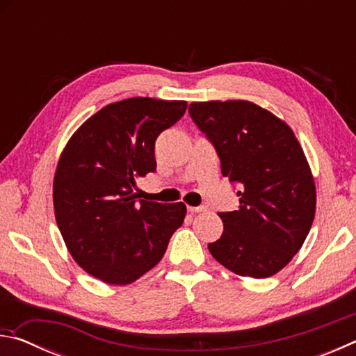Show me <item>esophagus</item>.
I'll return each instance as SVG.
<instances>
[{"label":"esophagus","instance_id":"obj_1","mask_svg":"<svg viewBox=\"0 0 356 356\" xmlns=\"http://www.w3.org/2000/svg\"><path fill=\"white\" fill-rule=\"evenodd\" d=\"M186 209H188V212H191V213H200V212H204V210H207L206 206H197V207L188 206Z\"/></svg>","mask_w":356,"mask_h":356}]
</instances>
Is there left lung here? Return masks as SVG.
Returning <instances> with one entry per match:
<instances>
[{
	"instance_id": "left-lung-1",
	"label": "left lung",
	"mask_w": 356,
	"mask_h": 356,
	"mask_svg": "<svg viewBox=\"0 0 356 356\" xmlns=\"http://www.w3.org/2000/svg\"><path fill=\"white\" fill-rule=\"evenodd\" d=\"M188 113L236 185L240 206L220 212L209 251L240 276L268 278L297 254L316 213V186L293 131L251 102H195Z\"/></svg>"
}]
</instances>
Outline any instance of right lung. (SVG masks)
<instances>
[{"mask_svg": "<svg viewBox=\"0 0 356 356\" xmlns=\"http://www.w3.org/2000/svg\"><path fill=\"white\" fill-rule=\"evenodd\" d=\"M186 102H116L78 129L53 182L56 222L72 257L108 284H130L155 267L186 207L138 200L136 179L155 172V140L184 116Z\"/></svg>", "mask_w": 356, "mask_h": 356, "instance_id": "obj_1", "label": "right lung"}]
</instances>
